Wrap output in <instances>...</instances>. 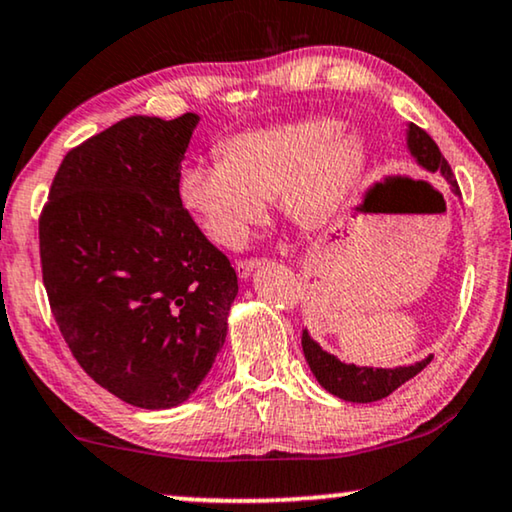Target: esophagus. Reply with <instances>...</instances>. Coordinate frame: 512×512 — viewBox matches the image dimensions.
Instances as JSON below:
<instances>
[{"instance_id": "34e87169", "label": "esophagus", "mask_w": 512, "mask_h": 512, "mask_svg": "<svg viewBox=\"0 0 512 512\" xmlns=\"http://www.w3.org/2000/svg\"><path fill=\"white\" fill-rule=\"evenodd\" d=\"M257 264H260V260H238L236 262V274L238 278H248L252 271L257 269Z\"/></svg>"}]
</instances>
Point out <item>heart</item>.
I'll use <instances>...</instances> for the list:
<instances>
[{
	"label": "heart",
	"mask_w": 512,
	"mask_h": 512,
	"mask_svg": "<svg viewBox=\"0 0 512 512\" xmlns=\"http://www.w3.org/2000/svg\"><path fill=\"white\" fill-rule=\"evenodd\" d=\"M365 166V142L342 121L313 117L238 133L220 145V159L187 163L177 199L210 241L238 248L262 222L267 199L299 227L330 220L349 199Z\"/></svg>",
	"instance_id": "heart-1"
}]
</instances>
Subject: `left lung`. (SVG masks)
I'll return each mask as SVG.
<instances>
[{
    "instance_id": "obj_1",
    "label": "left lung",
    "mask_w": 512,
    "mask_h": 512,
    "mask_svg": "<svg viewBox=\"0 0 512 512\" xmlns=\"http://www.w3.org/2000/svg\"><path fill=\"white\" fill-rule=\"evenodd\" d=\"M407 147H410V154L417 159L421 168H426L428 173H440L445 177L447 185L452 187V192L461 194L447 159L442 156L440 147L435 145V140L424 131V128L414 124L407 126ZM302 349L306 363H309L318 384L323 386L325 391L337 395V398L346 400V403H374V400L386 398V395H391L395 388L403 386L405 381L417 377V374L433 360V356H428L424 360H419V363L407 367H393V370H384V367L346 365L337 356L320 349L306 330L302 332Z\"/></svg>"
}]
</instances>
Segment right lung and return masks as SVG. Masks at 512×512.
Listing matches in <instances>:
<instances>
[{"mask_svg":"<svg viewBox=\"0 0 512 512\" xmlns=\"http://www.w3.org/2000/svg\"><path fill=\"white\" fill-rule=\"evenodd\" d=\"M199 114L128 117L60 163L39 217L53 318L95 384L142 410L192 395L220 353L238 278L177 199Z\"/></svg>","mask_w":512,"mask_h":512,"instance_id":"right-lung-1","label":"right lung"}]
</instances>
